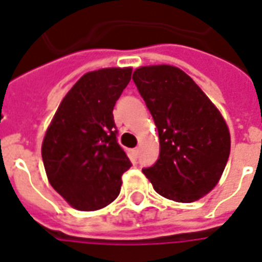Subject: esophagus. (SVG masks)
<instances>
[{
  "label": "esophagus",
  "mask_w": 262,
  "mask_h": 262,
  "mask_svg": "<svg viewBox=\"0 0 262 262\" xmlns=\"http://www.w3.org/2000/svg\"><path fill=\"white\" fill-rule=\"evenodd\" d=\"M133 152H135L136 156H139V152H140V147H136V148L133 150Z\"/></svg>",
  "instance_id": "34e87169"
}]
</instances>
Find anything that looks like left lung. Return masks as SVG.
<instances>
[{
	"mask_svg": "<svg viewBox=\"0 0 262 262\" xmlns=\"http://www.w3.org/2000/svg\"><path fill=\"white\" fill-rule=\"evenodd\" d=\"M133 82L152 115L160 156L143 173L154 190L178 203H193L214 189L230 152L226 122L185 72L170 65L137 68Z\"/></svg>",
	"mask_w": 262,
	"mask_h": 262,
	"instance_id": "1",
	"label": "left lung"
}]
</instances>
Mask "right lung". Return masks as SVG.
I'll return each mask as SVG.
<instances>
[{"label": "right lung", "instance_id": "1", "mask_svg": "<svg viewBox=\"0 0 262 262\" xmlns=\"http://www.w3.org/2000/svg\"><path fill=\"white\" fill-rule=\"evenodd\" d=\"M132 68H105L83 75L63 97L41 146L48 182L69 204L96 211L121 191L132 166L116 140L114 106Z\"/></svg>", "mask_w": 262, "mask_h": 262}]
</instances>
